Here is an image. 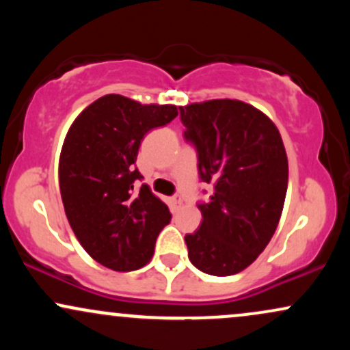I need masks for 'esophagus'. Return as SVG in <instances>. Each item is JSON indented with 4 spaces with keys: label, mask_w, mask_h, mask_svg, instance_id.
I'll list each match as a JSON object with an SVG mask.
<instances>
[{
    "label": "esophagus",
    "mask_w": 350,
    "mask_h": 350,
    "mask_svg": "<svg viewBox=\"0 0 350 350\" xmlns=\"http://www.w3.org/2000/svg\"><path fill=\"white\" fill-rule=\"evenodd\" d=\"M171 200H172V206H174V207H180V206H183V198H180L179 194L172 196Z\"/></svg>",
    "instance_id": "1"
}]
</instances>
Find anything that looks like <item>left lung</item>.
Returning <instances> with one entry per match:
<instances>
[{
  "label": "left lung",
  "instance_id": "1",
  "mask_svg": "<svg viewBox=\"0 0 350 350\" xmlns=\"http://www.w3.org/2000/svg\"><path fill=\"white\" fill-rule=\"evenodd\" d=\"M184 138L198 151L202 183L214 192L199 204L202 224L186 235L200 271L228 276L258 258L278 227L288 189V158L278 128L240 100L179 107Z\"/></svg>",
  "mask_w": 350,
  "mask_h": 350
}]
</instances>
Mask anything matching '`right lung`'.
Wrapping results in <instances>:
<instances>
[{"instance_id": "1", "label": "right lung", "mask_w": 350, "mask_h": 350, "mask_svg": "<svg viewBox=\"0 0 350 350\" xmlns=\"http://www.w3.org/2000/svg\"><path fill=\"white\" fill-rule=\"evenodd\" d=\"M178 116L174 105H142L123 95L95 100L72 123L59 159V187L75 237L95 262L133 271L151 260L171 212L135 167L148 131Z\"/></svg>"}]
</instances>
